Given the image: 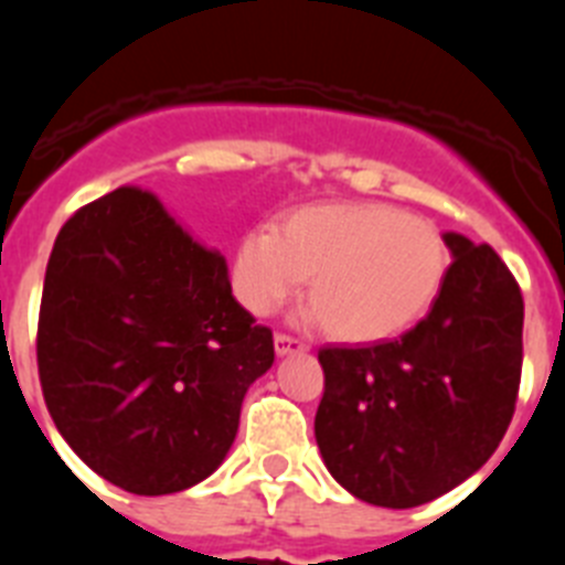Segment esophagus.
Instances as JSON below:
<instances>
[{
    "mask_svg": "<svg viewBox=\"0 0 565 565\" xmlns=\"http://www.w3.org/2000/svg\"><path fill=\"white\" fill-rule=\"evenodd\" d=\"M274 351H277V356H291V353H306L308 344L294 337H286V333H277L274 337Z\"/></svg>",
    "mask_w": 565,
    "mask_h": 565,
    "instance_id": "34e87169",
    "label": "esophagus"
}]
</instances>
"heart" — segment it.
I'll return each instance as SVG.
<instances>
[{
  "label": "heart",
  "mask_w": 565,
  "mask_h": 565,
  "mask_svg": "<svg viewBox=\"0 0 565 565\" xmlns=\"http://www.w3.org/2000/svg\"><path fill=\"white\" fill-rule=\"evenodd\" d=\"M447 274L441 234L384 203H313L277 232L252 228L232 259L237 299L257 317L277 311L308 277L311 313L344 342L404 333L433 306Z\"/></svg>",
  "instance_id": "1"
}]
</instances>
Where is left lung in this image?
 <instances>
[{
    "instance_id": "left-lung-1",
    "label": "left lung",
    "mask_w": 565,
    "mask_h": 565,
    "mask_svg": "<svg viewBox=\"0 0 565 565\" xmlns=\"http://www.w3.org/2000/svg\"><path fill=\"white\" fill-rule=\"evenodd\" d=\"M452 254L430 313L393 342L322 348L319 452L353 498L411 509L476 476L515 413L523 297L489 246L441 234Z\"/></svg>"
}]
</instances>
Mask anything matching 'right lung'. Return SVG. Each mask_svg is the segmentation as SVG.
Masks as SVG:
<instances>
[{
	"mask_svg": "<svg viewBox=\"0 0 565 565\" xmlns=\"http://www.w3.org/2000/svg\"><path fill=\"white\" fill-rule=\"evenodd\" d=\"M39 379L64 441L132 495L201 483L274 364L221 252L154 194L121 186L62 226L39 311Z\"/></svg>",
	"mask_w": 565,
	"mask_h": 565,
	"instance_id": "1",
	"label": "right lung"
}]
</instances>
